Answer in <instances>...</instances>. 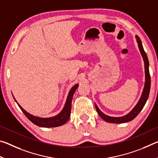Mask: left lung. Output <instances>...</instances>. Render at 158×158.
Returning a JSON list of instances; mask_svg holds the SVG:
<instances>
[{"mask_svg":"<svg viewBox=\"0 0 158 158\" xmlns=\"http://www.w3.org/2000/svg\"><path fill=\"white\" fill-rule=\"evenodd\" d=\"M135 38L137 40L139 49L141 56L143 58L144 62V68H145V84H144L143 92L141 93V98L139 99V100L138 101V102L137 103V105L134 106V108L129 112V113L123 116L114 117L106 115L104 114L103 112H102L100 109L98 108V105L95 104V109L96 110H97L98 114L100 115V116L106 122L111 123H123L132 121V120L139 114V112L142 110L143 107L144 105H145L146 101L148 98L150 89H151V76H150L149 73V62L146 53L144 52L143 45L142 43H141L140 38L137 35H135Z\"/></svg>","mask_w":158,"mask_h":158,"instance_id":"1","label":"left lung"}]
</instances>
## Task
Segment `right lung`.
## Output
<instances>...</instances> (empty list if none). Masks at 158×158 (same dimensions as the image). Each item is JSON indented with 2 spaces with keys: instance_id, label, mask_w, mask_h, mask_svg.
<instances>
[{
  "instance_id": "right-lung-1",
  "label": "right lung",
  "mask_w": 158,
  "mask_h": 158,
  "mask_svg": "<svg viewBox=\"0 0 158 158\" xmlns=\"http://www.w3.org/2000/svg\"><path fill=\"white\" fill-rule=\"evenodd\" d=\"M78 86H79V84H77L72 87V89L69 91L65 104V105H64L62 110H61L60 113H58L57 115L52 117L42 118V117L33 116V115L28 113V112L26 111L24 109L21 107L19 104L17 102V101L15 100L14 96H13V98H14L16 102L17 103L18 106H19L20 109H21V111H23V113L24 114L26 115V116L35 125L42 127H58L65 124L69 118V116H70V112H71L72 100H73L74 93L75 92V90H77V88H78Z\"/></svg>"
}]
</instances>
